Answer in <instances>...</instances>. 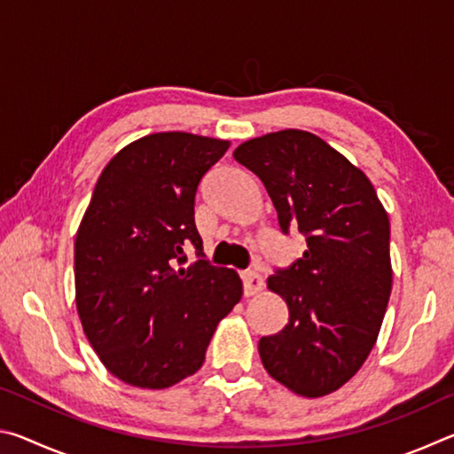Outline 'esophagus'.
Listing matches in <instances>:
<instances>
[{"instance_id": "1", "label": "esophagus", "mask_w": 454, "mask_h": 454, "mask_svg": "<svg viewBox=\"0 0 454 454\" xmlns=\"http://www.w3.org/2000/svg\"><path fill=\"white\" fill-rule=\"evenodd\" d=\"M240 278H242V286H244V294H246V296L256 294V292H260V290H262V286H264L262 276H260V274L254 272V270H246V272H242Z\"/></svg>"}]
</instances>
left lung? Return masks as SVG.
<instances>
[{"label":"left lung","mask_w":454,"mask_h":454,"mask_svg":"<svg viewBox=\"0 0 454 454\" xmlns=\"http://www.w3.org/2000/svg\"><path fill=\"white\" fill-rule=\"evenodd\" d=\"M234 160L264 184L280 232L306 238L304 254L268 278L288 322L260 338V358L296 395L325 396L356 374L379 336L393 288L388 216L371 180L314 134L254 137Z\"/></svg>","instance_id":"8db88e82"}]
</instances>
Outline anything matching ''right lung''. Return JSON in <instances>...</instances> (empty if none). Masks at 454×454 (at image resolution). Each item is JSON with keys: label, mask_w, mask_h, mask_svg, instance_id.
I'll list each match as a JSON object with an SVG mask.
<instances>
[{"label": "right lung", "mask_w": 454, "mask_h": 454, "mask_svg": "<svg viewBox=\"0 0 454 454\" xmlns=\"http://www.w3.org/2000/svg\"><path fill=\"white\" fill-rule=\"evenodd\" d=\"M228 142L184 132L145 136L110 160L75 236V304L114 376L168 388L194 374L218 322L242 296L230 268L202 254L194 200ZM199 260L187 264L185 250Z\"/></svg>", "instance_id": "add662e5"}]
</instances>
